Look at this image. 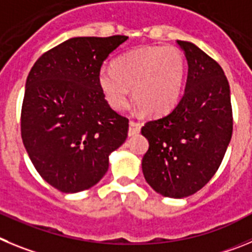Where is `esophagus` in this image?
<instances>
[{
	"label": "esophagus",
	"instance_id": "obj_1",
	"mask_svg": "<svg viewBox=\"0 0 252 252\" xmlns=\"http://www.w3.org/2000/svg\"><path fill=\"white\" fill-rule=\"evenodd\" d=\"M140 131V124L135 123V122H130L129 123V129H128V135L129 137H133V135L138 134Z\"/></svg>",
	"mask_w": 252,
	"mask_h": 252
}]
</instances>
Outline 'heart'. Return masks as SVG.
<instances>
[{
    "mask_svg": "<svg viewBox=\"0 0 252 252\" xmlns=\"http://www.w3.org/2000/svg\"><path fill=\"white\" fill-rule=\"evenodd\" d=\"M186 75V59L174 46H143L113 61V69L101 67L98 83L114 109L128 105V88L143 113L160 115L180 100Z\"/></svg>",
    "mask_w": 252,
    "mask_h": 252,
    "instance_id": "heart-1",
    "label": "heart"
}]
</instances>
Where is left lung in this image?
I'll list each match as a JSON object with an SVG mask.
<instances>
[{
  "mask_svg": "<svg viewBox=\"0 0 252 252\" xmlns=\"http://www.w3.org/2000/svg\"><path fill=\"white\" fill-rule=\"evenodd\" d=\"M188 64L180 103L142 128L149 148L142 159L157 193L183 198L214 177L232 137L230 85L222 67L189 41H177Z\"/></svg>",
  "mask_w": 252,
  "mask_h": 252,
  "instance_id": "left-lung-1",
  "label": "left lung"
}]
</instances>
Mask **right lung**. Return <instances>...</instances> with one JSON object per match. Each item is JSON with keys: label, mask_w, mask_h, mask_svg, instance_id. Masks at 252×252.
<instances>
[{"label": "right lung", "mask_w": 252, "mask_h": 252, "mask_svg": "<svg viewBox=\"0 0 252 252\" xmlns=\"http://www.w3.org/2000/svg\"><path fill=\"white\" fill-rule=\"evenodd\" d=\"M126 36L74 37L45 53L27 76L21 137L36 171L64 193L95 186L126 142L128 119L98 83L100 67Z\"/></svg>", "instance_id": "1"}]
</instances>
